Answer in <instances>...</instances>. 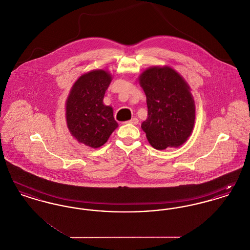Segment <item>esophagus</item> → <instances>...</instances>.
I'll return each instance as SVG.
<instances>
[{"label": "esophagus", "mask_w": 250, "mask_h": 250, "mask_svg": "<svg viewBox=\"0 0 250 250\" xmlns=\"http://www.w3.org/2000/svg\"><path fill=\"white\" fill-rule=\"evenodd\" d=\"M127 123H129V124H132V125H138L139 124V120L137 119V118H132L130 121H128Z\"/></svg>", "instance_id": "34e87169"}]
</instances>
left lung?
Listing matches in <instances>:
<instances>
[{
	"mask_svg": "<svg viewBox=\"0 0 250 250\" xmlns=\"http://www.w3.org/2000/svg\"><path fill=\"white\" fill-rule=\"evenodd\" d=\"M139 83L148 107V117L142 124L148 142L157 150L181 146L195 124V102L188 84L169 66L147 68Z\"/></svg>",
	"mask_w": 250,
	"mask_h": 250,
	"instance_id": "obj_1",
	"label": "left lung"
}]
</instances>
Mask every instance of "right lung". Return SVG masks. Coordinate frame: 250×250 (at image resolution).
<instances>
[{"label": "right lung", "instance_id": "add662e5", "mask_svg": "<svg viewBox=\"0 0 250 250\" xmlns=\"http://www.w3.org/2000/svg\"><path fill=\"white\" fill-rule=\"evenodd\" d=\"M111 75L102 69L82 75L72 86L65 102V117L72 136L80 143L98 148L118 127L113 109L103 103Z\"/></svg>", "mask_w": 250, "mask_h": 250}]
</instances>
